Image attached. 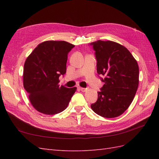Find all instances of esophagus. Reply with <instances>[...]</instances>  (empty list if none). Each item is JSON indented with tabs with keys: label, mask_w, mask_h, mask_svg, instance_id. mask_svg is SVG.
<instances>
[{
	"label": "esophagus",
	"mask_w": 159,
	"mask_h": 159,
	"mask_svg": "<svg viewBox=\"0 0 159 159\" xmlns=\"http://www.w3.org/2000/svg\"><path fill=\"white\" fill-rule=\"evenodd\" d=\"M80 90L81 91V92H86V91L88 89L87 88H83V87H80Z\"/></svg>",
	"instance_id": "1"
}]
</instances>
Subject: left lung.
Here are the masks:
<instances>
[{"mask_svg": "<svg viewBox=\"0 0 159 159\" xmlns=\"http://www.w3.org/2000/svg\"><path fill=\"white\" fill-rule=\"evenodd\" d=\"M95 50L97 72L105 76L98 100L91 105L96 114L106 118L121 116L129 107L139 85V66L126 47L112 41L91 43Z\"/></svg>", "mask_w": 159, "mask_h": 159, "instance_id": "obj_1", "label": "left lung"}]
</instances>
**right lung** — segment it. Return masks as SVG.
Here are the masks:
<instances>
[{"instance_id":"right-lung-1","label":"right lung","mask_w":159,"mask_h":159,"mask_svg":"<svg viewBox=\"0 0 159 159\" xmlns=\"http://www.w3.org/2000/svg\"><path fill=\"white\" fill-rule=\"evenodd\" d=\"M74 45L65 41L49 40L33 50L24 66L23 85L35 109L46 115L65 110L76 87L59 86V78L66 72L67 54Z\"/></svg>"}]
</instances>
